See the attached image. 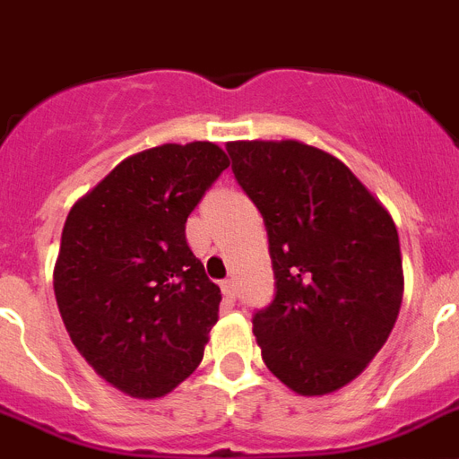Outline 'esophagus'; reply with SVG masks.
Returning a JSON list of instances; mask_svg holds the SVG:
<instances>
[{"mask_svg": "<svg viewBox=\"0 0 459 459\" xmlns=\"http://www.w3.org/2000/svg\"><path fill=\"white\" fill-rule=\"evenodd\" d=\"M221 289L227 300H234V298H237V286H234L232 279H225V281L221 283Z\"/></svg>", "mask_w": 459, "mask_h": 459, "instance_id": "1", "label": "esophagus"}]
</instances>
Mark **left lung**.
Masks as SVG:
<instances>
[{
	"label": "left lung",
	"instance_id": "1",
	"mask_svg": "<svg viewBox=\"0 0 459 459\" xmlns=\"http://www.w3.org/2000/svg\"><path fill=\"white\" fill-rule=\"evenodd\" d=\"M227 152L270 237L276 293L253 316L264 366L300 396L338 392L399 316L392 215L338 157L300 140H234Z\"/></svg>",
	"mask_w": 459,
	"mask_h": 459
}]
</instances>
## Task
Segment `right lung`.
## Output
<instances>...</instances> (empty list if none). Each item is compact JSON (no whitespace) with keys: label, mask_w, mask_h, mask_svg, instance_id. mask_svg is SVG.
I'll use <instances>...</instances> for the list:
<instances>
[{"label":"right lung","mask_w":459,"mask_h":459,"mask_svg":"<svg viewBox=\"0 0 459 459\" xmlns=\"http://www.w3.org/2000/svg\"><path fill=\"white\" fill-rule=\"evenodd\" d=\"M227 166L215 143H166L124 159L67 213L53 267L60 316L126 396H166L202 363L222 295L185 222Z\"/></svg>","instance_id":"right-lung-1"}]
</instances>
